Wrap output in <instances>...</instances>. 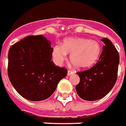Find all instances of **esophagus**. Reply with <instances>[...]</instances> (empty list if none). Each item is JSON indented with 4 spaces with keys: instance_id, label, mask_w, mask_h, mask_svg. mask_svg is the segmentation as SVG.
<instances>
[{
    "instance_id": "1",
    "label": "esophagus",
    "mask_w": 126,
    "mask_h": 126,
    "mask_svg": "<svg viewBox=\"0 0 126 126\" xmlns=\"http://www.w3.org/2000/svg\"><path fill=\"white\" fill-rule=\"evenodd\" d=\"M74 74V71L71 70H68V73H67V75L68 76H70L71 74Z\"/></svg>"
}]
</instances>
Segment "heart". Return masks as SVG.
<instances>
[{
  "label": "heart",
  "instance_id": "1",
  "mask_svg": "<svg viewBox=\"0 0 126 126\" xmlns=\"http://www.w3.org/2000/svg\"><path fill=\"white\" fill-rule=\"evenodd\" d=\"M71 53V63L77 69H85L93 66L98 60L101 47L97 41L83 38H69L63 45H56L52 50V57L56 64H60Z\"/></svg>",
  "mask_w": 126,
  "mask_h": 126
}]
</instances>
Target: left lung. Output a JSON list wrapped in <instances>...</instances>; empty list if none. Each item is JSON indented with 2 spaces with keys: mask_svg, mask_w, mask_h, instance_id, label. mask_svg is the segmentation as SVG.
<instances>
[{
  "mask_svg": "<svg viewBox=\"0 0 126 126\" xmlns=\"http://www.w3.org/2000/svg\"><path fill=\"white\" fill-rule=\"evenodd\" d=\"M103 50L99 60L87 70L77 72L80 82L76 86L77 94L87 101L104 97L112 89L118 75L119 55L111 41L104 38Z\"/></svg>",
  "mask_w": 126,
  "mask_h": 126,
  "instance_id": "left-lung-1",
  "label": "left lung"
}]
</instances>
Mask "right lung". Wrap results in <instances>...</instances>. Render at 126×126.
<instances>
[{
  "mask_svg": "<svg viewBox=\"0 0 126 126\" xmlns=\"http://www.w3.org/2000/svg\"><path fill=\"white\" fill-rule=\"evenodd\" d=\"M53 48L42 35L29 36L12 45L8 52L7 74L18 93L31 101L50 97L67 74L65 67L51 60Z\"/></svg>",
  "mask_w": 126,
  "mask_h": 126,
  "instance_id": "1",
  "label": "right lung"
}]
</instances>
